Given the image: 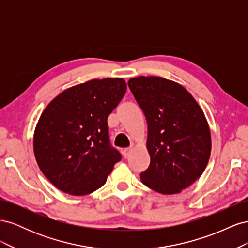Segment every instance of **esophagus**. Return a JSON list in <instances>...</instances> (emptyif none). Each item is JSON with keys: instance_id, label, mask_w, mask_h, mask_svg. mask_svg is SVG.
I'll return each instance as SVG.
<instances>
[{"instance_id": "1", "label": "esophagus", "mask_w": 248, "mask_h": 248, "mask_svg": "<svg viewBox=\"0 0 248 248\" xmlns=\"http://www.w3.org/2000/svg\"><path fill=\"white\" fill-rule=\"evenodd\" d=\"M122 153H123V157L125 159L128 158V157L130 156V153H131V149H124Z\"/></svg>"}]
</instances>
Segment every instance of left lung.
Returning <instances> with one entry per match:
<instances>
[{"label":"left lung","mask_w":248,"mask_h":248,"mask_svg":"<svg viewBox=\"0 0 248 248\" xmlns=\"http://www.w3.org/2000/svg\"><path fill=\"white\" fill-rule=\"evenodd\" d=\"M128 87L147 119L150 166L140 174L149 188L179 193L198 180L211 153L204 112L181 85L159 77H139Z\"/></svg>","instance_id":"obj_1"}]
</instances>
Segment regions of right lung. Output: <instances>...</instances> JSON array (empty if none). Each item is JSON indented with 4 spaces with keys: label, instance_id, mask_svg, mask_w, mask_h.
I'll return each instance as SVG.
<instances>
[{
    "label": "right lung",
    "instance_id": "add662e5",
    "mask_svg": "<svg viewBox=\"0 0 248 248\" xmlns=\"http://www.w3.org/2000/svg\"><path fill=\"white\" fill-rule=\"evenodd\" d=\"M123 78L71 87L46 108L34 133L39 169L58 189L86 196L107 182L122 156L111 147L108 118L126 92Z\"/></svg>",
    "mask_w": 248,
    "mask_h": 248
}]
</instances>
